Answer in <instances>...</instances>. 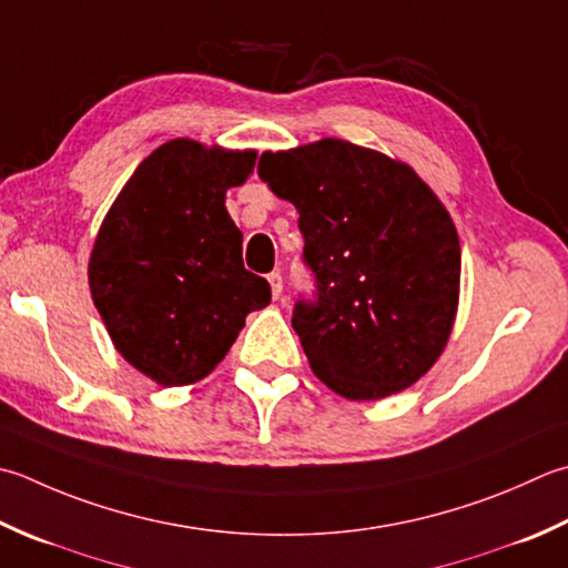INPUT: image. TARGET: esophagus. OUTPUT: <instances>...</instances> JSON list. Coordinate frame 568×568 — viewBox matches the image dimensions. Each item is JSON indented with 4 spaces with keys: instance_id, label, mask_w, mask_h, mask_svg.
Wrapping results in <instances>:
<instances>
[{
    "instance_id": "obj_1",
    "label": "esophagus",
    "mask_w": 568,
    "mask_h": 568,
    "mask_svg": "<svg viewBox=\"0 0 568 568\" xmlns=\"http://www.w3.org/2000/svg\"><path fill=\"white\" fill-rule=\"evenodd\" d=\"M268 283H271V291H273V297L277 300L283 295V275H281V271H273L271 275H268Z\"/></svg>"
}]
</instances>
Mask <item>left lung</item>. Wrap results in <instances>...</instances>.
<instances>
[{
	"mask_svg": "<svg viewBox=\"0 0 568 568\" xmlns=\"http://www.w3.org/2000/svg\"><path fill=\"white\" fill-rule=\"evenodd\" d=\"M258 176L297 209L317 300L293 329L313 374L349 402L416 384L446 349L460 300L448 209L402 160L325 138L263 152Z\"/></svg>",
	"mask_w": 568,
	"mask_h": 568,
	"instance_id": "1",
	"label": "left lung"
}]
</instances>
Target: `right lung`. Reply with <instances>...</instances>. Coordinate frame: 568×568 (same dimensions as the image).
<instances>
[{"mask_svg":"<svg viewBox=\"0 0 568 568\" xmlns=\"http://www.w3.org/2000/svg\"><path fill=\"white\" fill-rule=\"evenodd\" d=\"M255 150L189 138L160 144L120 189L93 241L88 285L122 359L160 386L202 382L246 315L271 303L243 268V233L226 192L248 180Z\"/></svg>","mask_w":568,"mask_h":568,"instance_id":"1","label":"right lung"}]
</instances>
